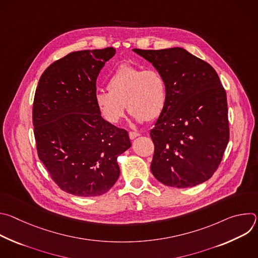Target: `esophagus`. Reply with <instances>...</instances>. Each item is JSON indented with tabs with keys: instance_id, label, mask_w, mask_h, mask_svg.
Returning <instances> with one entry per match:
<instances>
[{
	"instance_id": "34e87169",
	"label": "esophagus",
	"mask_w": 258,
	"mask_h": 258,
	"mask_svg": "<svg viewBox=\"0 0 258 258\" xmlns=\"http://www.w3.org/2000/svg\"><path fill=\"white\" fill-rule=\"evenodd\" d=\"M128 136H130V138H131V140H134V139H136L137 137L141 136V134H140V133H137V132H130Z\"/></svg>"
}]
</instances>
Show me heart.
<instances>
[{"label": "heart", "instance_id": "obj_1", "mask_svg": "<svg viewBox=\"0 0 258 258\" xmlns=\"http://www.w3.org/2000/svg\"><path fill=\"white\" fill-rule=\"evenodd\" d=\"M107 89L95 93V103L104 119L112 124L123 118L126 108L137 121H153L166 105V85L154 68L122 64L108 77Z\"/></svg>", "mask_w": 258, "mask_h": 258}]
</instances>
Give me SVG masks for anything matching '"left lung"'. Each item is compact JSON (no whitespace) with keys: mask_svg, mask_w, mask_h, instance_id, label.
I'll return each instance as SVG.
<instances>
[{"mask_svg":"<svg viewBox=\"0 0 258 258\" xmlns=\"http://www.w3.org/2000/svg\"><path fill=\"white\" fill-rule=\"evenodd\" d=\"M133 51L151 62L166 85L165 108L150 132L153 175L174 188L204 182L230 139L227 94L216 71L182 48Z\"/></svg>","mask_w":258,"mask_h":258,"instance_id":"1","label":"left lung"}]
</instances>
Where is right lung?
Returning <instances> with one entry per match:
<instances>
[{
  "instance_id": "obj_1",
  "label": "right lung",
  "mask_w": 258,
  "mask_h": 258,
  "mask_svg": "<svg viewBox=\"0 0 258 258\" xmlns=\"http://www.w3.org/2000/svg\"><path fill=\"white\" fill-rule=\"evenodd\" d=\"M115 49L72 52L53 62L36 87L32 123L40 160L66 193L95 197L119 176L128 134L106 121L95 103L96 81Z\"/></svg>"
}]
</instances>
